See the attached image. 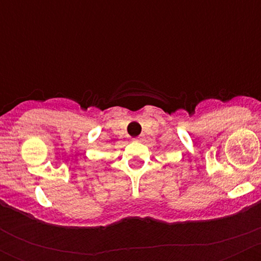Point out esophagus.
Segmentation results:
<instances>
[{"instance_id": "esophagus-1", "label": "esophagus", "mask_w": 261, "mask_h": 261, "mask_svg": "<svg viewBox=\"0 0 261 261\" xmlns=\"http://www.w3.org/2000/svg\"><path fill=\"white\" fill-rule=\"evenodd\" d=\"M135 141H140V137H136V139H134Z\"/></svg>"}]
</instances>
